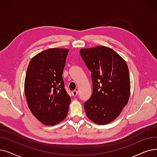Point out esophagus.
I'll return each mask as SVG.
<instances>
[{
  "label": "esophagus",
  "mask_w": 157,
  "mask_h": 157,
  "mask_svg": "<svg viewBox=\"0 0 157 157\" xmlns=\"http://www.w3.org/2000/svg\"><path fill=\"white\" fill-rule=\"evenodd\" d=\"M78 92L77 91V90H73V91L72 92V95H73L74 97H76V96L78 95Z\"/></svg>",
  "instance_id": "obj_1"
}]
</instances>
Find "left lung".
I'll list each match as a JSON object with an SVG mask.
<instances>
[{"label":"left lung","mask_w":157,"mask_h":157,"mask_svg":"<svg viewBox=\"0 0 157 157\" xmlns=\"http://www.w3.org/2000/svg\"><path fill=\"white\" fill-rule=\"evenodd\" d=\"M79 53L92 72L93 92L84 103L86 114L98 124H108L119 116L128 101V66L117 53L108 47L81 49Z\"/></svg>","instance_id":"left-lung-1"}]
</instances>
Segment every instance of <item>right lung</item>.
<instances>
[{"instance_id":"right-lung-1","label":"right lung","mask_w":157,"mask_h":157,"mask_svg":"<svg viewBox=\"0 0 157 157\" xmlns=\"http://www.w3.org/2000/svg\"><path fill=\"white\" fill-rule=\"evenodd\" d=\"M68 49L50 48L31 59L25 80V94L34 116L46 125L67 117L71 97L62 77Z\"/></svg>"}]
</instances>
